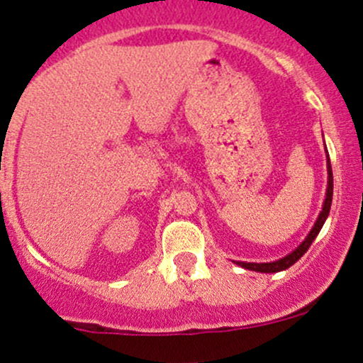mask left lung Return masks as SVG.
Returning a JSON list of instances; mask_svg holds the SVG:
<instances>
[{
	"label": "left lung",
	"mask_w": 363,
	"mask_h": 363,
	"mask_svg": "<svg viewBox=\"0 0 363 363\" xmlns=\"http://www.w3.org/2000/svg\"><path fill=\"white\" fill-rule=\"evenodd\" d=\"M327 170H328V184H327V196H325L323 202V208H321L320 216H318L316 223H314L313 230L309 232V235L306 237L302 244L296 247L295 251H291L290 255H286L284 258L276 259V262H269V263H247V262H235L237 265L244 267L247 270H255V272H265V274H272V272H281V270H286L288 267L294 265L295 262H298L300 258L303 256V252L309 250V246L313 244V240L316 239L318 233H320L321 226L323 223L327 221L328 212H330V205H332V195H334V175H332V167H330V160L327 163Z\"/></svg>",
	"instance_id": "obj_1"
}]
</instances>
